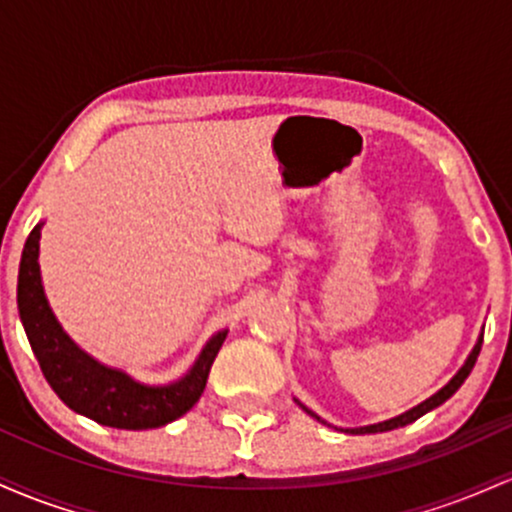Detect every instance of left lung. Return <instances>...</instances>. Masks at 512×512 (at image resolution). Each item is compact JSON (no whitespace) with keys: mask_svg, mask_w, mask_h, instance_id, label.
<instances>
[{"mask_svg":"<svg viewBox=\"0 0 512 512\" xmlns=\"http://www.w3.org/2000/svg\"><path fill=\"white\" fill-rule=\"evenodd\" d=\"M481 342H484V334H479L477 344H474V349L469 351L467 361H464L462 368L457 370V373L452 375V378L448 380V385L440 387L436 395H431L428 399H424V402H421V404H416V407H411L409 411H404V414H399V416H392V419H387V421H378V424L358 426V428H339V431H344V433H356V436H358V433H383V431H395V428H402V426L411 424V421L421 419V416L428 414V411H433L436 407H440V404H443V402H448V399H450L452 395H455L457 390H460L464 380H467V375L472 373L474 363H477V356H479V351H481ZM296 402H298V399H296ZM298 407H301L303 411H308V414L313 416V419L322 421V424H327L325 419H320V416H317L315 411H310L308 407H305V404L298 402ZM327 426H330V424H327ZM334 428H337V426H334Z\"/></svg>","mask_w":512,"mask_h":512,"instance_id":"1","label":"left lung"}]
</instances>
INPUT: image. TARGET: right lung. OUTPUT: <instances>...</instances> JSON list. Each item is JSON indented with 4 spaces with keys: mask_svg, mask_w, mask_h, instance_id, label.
Segmentation results:
<instances>
[{
    "mask_svg": "<svg viewBox=\"0 0 512 512\" xmlns=\"http://www.w3.org/2000/svg\"><path fill=\"white\" fill-rule=\"evenodd\" d=\"M40 231L43 221L33 228L23 245L16 303L33 354L55 395L76 414L127 431L161 428L187 414L202 397L211 363L228 330L211 334L190 370L173 383L146 385L122 368L105 366L81 349L52 313L40 276Z\"/></svg>",
    "mask_w": 512,
    "mask_h": 512,
    "instance_id": "1",
    "label": "right lung"
}]
</instances>
